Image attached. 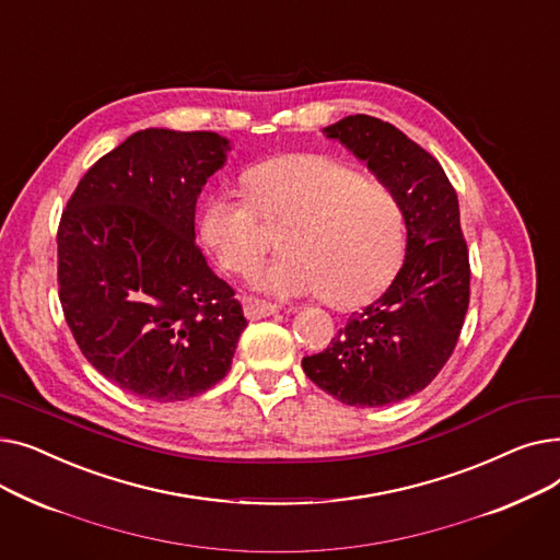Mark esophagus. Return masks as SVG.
Masks as SVG:
<instances>
[{
  "label": "esophagus",
  "instance_id": "obj_1",
  "mask_svg": "<svg viewBox=\"0 0 560 560\" xmlns=\"http://www.w3.org/2000/svg\"><path fill=\"white\" fill-rule=\"evenodd\" d=\"M243 306H245V315H247L249 319H260V317H268V315L279 313V306H277V304L262 302V300H256V298H245Z\"/></svg>",
  "mask_w": 560,
  "mask_h": 560
}]
</instances>
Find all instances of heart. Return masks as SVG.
Wrapping results in <instances>:
<instances>
[{
	"label": "heart",
	"mask_w": 560,
	"mask_h": 560,
	"mask_svg": "<svg viewBox=\"0 0 560 560\" xmlns=\"http://www.w3.org/2000/svg\"><path fill=\"white\" fill-rule=\"evenodd\" d=\"M247 197L211 190L199 233L233 275H249L270 247L265 224H285V252L256 277L279 298L315 295L357 308L388 288L404 254V211L390 188L334 159L292 154L245 172Z\"/></svg>",
	"instance_id": "obj_1"
}]
</instances>
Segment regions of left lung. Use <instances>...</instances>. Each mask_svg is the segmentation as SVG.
Here are the masks:
<instances>
[{"label": "left lung", "instance_id": "8db88e82", "mask_svg": "<svg viewBox=\"0 0 560 560\" xmlns=\"http://www.w3.org/2000/svg\"><path fill=\"white\" fill-rule=\"evenodd\" d=\"M390 188L406 220V258L390 288L325 351L302 359L317 388L349 406H388L424 390L445 368L469 306V254L458 197L427 150L390 122L349 115L325 129Z\"/></svg>", "mask_w": 560, "mask_h": 560}]
</instances>
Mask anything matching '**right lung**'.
Here are the masks:
<instances>
[{"instance_id":"1","label":"right lung","mask_w":560,"mask_h":560,"mask_svg":"<svg viewBox=\"0 0 560 560\" xmlns=\"http://www.w3.org/2000/svg\"><path fill=\"white\" fill-rule=\"evenodd\" d=\"M226 150L213 131H138L81 176L58 222L68 327L88 363L140 399L213 388L247 327L195 241L197 197Z\"/></svg>"}]
</instances>
